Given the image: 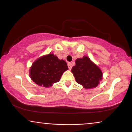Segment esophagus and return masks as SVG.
<instances>
[{"instance_id": "esophagus-1", "label": "esophagus", "mask_w": 132, "mask_h": 132, "mask_svg": "<svg viewBox=\"0 0 132 132\" xmlns=\"http://www.w3.org/2000/svg\"><path fill=\"white\" fill-rule=\"evenodd\" d=\"M68 65L69 69L71 70V69H72V64H71V63H68Z\"/></svg>"}]
</instances>
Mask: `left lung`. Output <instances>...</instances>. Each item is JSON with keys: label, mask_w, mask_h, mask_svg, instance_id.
Returning <instances> with one entry per match:
<instances>
[{"label": "left lung", "mask_w": 132, "mask_h": 132, "mask_svg": "<svg viewBox=\"0 0 132 132\" xmlns=\"http://www.w3.org/2000/svg\"><path fill=\"white\" fill-rule=\"evenodd\" d=\"M71 71L77 83L85 89H92L98 85L103 79V72L97 64L85 56L78 58Z\"/></svg>", "instance_id": "1"}]
</instances>
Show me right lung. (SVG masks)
<instances>
[{"label": "right lung", "instance_id": "right-lung-1", "mask_svg": "<svg viewBox=\"0 0 132 132\" xmlns=\"http://www.w3.org/2000/svg\"><path fill=\"white\" fill-rule=\"evenodd\" d=\"M68 69L65 61L50 53L33 62L29 69V77L38 86L50 88L59 81L63 73Z\"/></svg>", "mask_w": 132, "mask_h": 132}]
</instances>
